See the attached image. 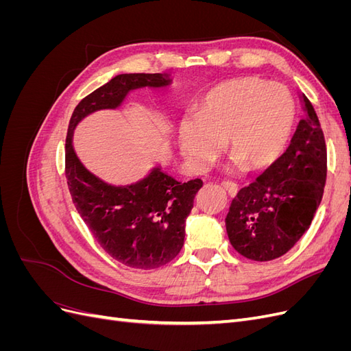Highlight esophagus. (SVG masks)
<instances>
[{
    "label": "esophagus",
    "instance_id": "34e87169",
    "mask_svg": "<svg viewBox=\"0 0 351 351\" xmlns=\"http://www.w3.org/2000/svg\"><path fill=\"white\" fill-rule=\"evenodd\" d=\"M222 186H224V189L230 193V196H236L239 193V184H236V183L224 182L222 183Z\"/></svg>",
    "mask_w": 351,
    "mask_h": 351
}]
</instances>
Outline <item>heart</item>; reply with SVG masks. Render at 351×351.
Instances as JSON below:
<instances>
[{"label": "heart", "instance_id": "heart-1", "mask_svg": "<svg viewBox=\"0 0 351 351\" xmlns=\"http://www.w3.org/2000/svg\"><path fill=\"white\" fill-rule=\"evenodd\" d=\"M293 114L291 95L281 84L256 77L227 80L200 99L195 117L178 123V147L190 162L204 165L224 141L234 164L263 168L282 151Z\"/></svg>", "mask_w": 351, "mask_h": 351}]
</instances>
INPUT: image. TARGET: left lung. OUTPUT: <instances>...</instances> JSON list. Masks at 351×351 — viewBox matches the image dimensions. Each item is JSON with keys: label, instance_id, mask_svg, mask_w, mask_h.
<instances>
[{"label": "left lung", "instance_id": "left-lung-1", "mask_svg": "<svg viewBox=\"0 0 351 351\" xmlns=\"http://www.w3.org/2000/svg\"><path fill=\"white\" fill-rule=\"evenodd\" d=\"M304 115L287 151L232 199L226 218L230 243L252 261H272L289 252L311 227L326 180V146L313 105L304 95Z\"/></svg>", "mask_w": 351, "mask_h": 351}]
</instances>
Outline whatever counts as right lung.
<instances>
[{
    "instance_id": "1",
    "label": "right lung",
    "mask_w": 351,
    "mask_h": 351,
    "mask_svg": "<svg viewBox=\"0 0 351 351\" xmlns=\"http://www.w3.org/2000/svg\"><path fill=\"white\" fill-rule=\"evenodd\" d=\"M168 84V74H119L79 102L66 137V177L74 206L101 247L137 269L162 267L182 250L186 218L204 183L200 178L180 183L156 165L134 184H108L80 162L73 132L86 115L119 108L132 90Z\"/></svg>"
}]
</instances>
